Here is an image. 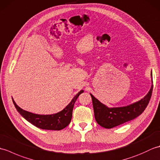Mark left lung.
Masks as SVG:
<instances>
[{"mask_svg": "<svg viewBox=\"0 0 160 160\" xmlns=\"http://www.w3.org/2000/svg\"><path fill=\"white\" fill-rule=\"evenodd\" d=\"M151 78L152 82V72ZM152 87L153 85L152 84L147 96L140 101L122 107L108 108L101 103L92 94H90L92 98L95 119L97 123L105 128H111L136 118L147 108L151 98Z\"/></svg>", "mask_w": 160, "mask_h": 160, "instance_id": "left-lung-1", "label": "left lung"}]
</instances>
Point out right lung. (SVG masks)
<instances>
[{"label":"right lung","instance_id":"1","mask_svg":"<svg viewBox=\"0 0 160 160\" xmlns=\"http://www.w3.org/2000/svg\"><path fill=\"white\" fill-rule=\"evenodd\" d=\"M83 92L84 91L81 90L79 93L76 95V96L73 98L71 102L62 111L52 115H38L30 113L29 111L22 109L16 104L14 100L13 99L12 100L18 113L25 120L34 125L35 127L41 129H45V130L60 131L69 124L71 118H72L74 104L80 94Z\"/></svg>","mask_w":160,"mask_h":160}]
</instances>
